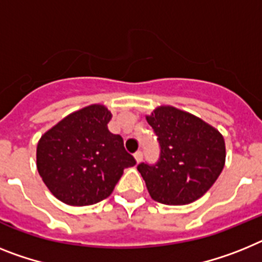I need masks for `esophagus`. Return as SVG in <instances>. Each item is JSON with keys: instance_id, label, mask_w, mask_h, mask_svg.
<instances>
[{"instance_id": "obj_1", "label": "esophagus", "mask_w": 262, "mask_h": 262, "mask_svg": "<svg viewBox=\"0 0 262 262\" xmlns=\"http://www.w3.org/2000/svg\"><path fill=\"white\" fill-rule=\"evenodd\" d=\"M135 158H136V161H137V164H138V162H141L142 161V151L141 150L136 151Z\"/></svg>"}]
</instances>
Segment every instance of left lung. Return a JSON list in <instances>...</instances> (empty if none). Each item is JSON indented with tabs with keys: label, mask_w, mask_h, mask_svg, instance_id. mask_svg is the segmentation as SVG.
Returning <instances> with one entry per match:
<instances>
[{
	"label": "left lung",
	"mask_w": 262,
	"mask_h": 262,
	"mask_svg": "<svg viewBox=\"0 0 262 262\" xmlns=\"http://www.w3.org/2000/svg\"><path fill=\"white\" fill-rule=\"evenodd\" d=\"M160 142L156 165L137 166L148 192L165 205H186L205 194L225 165V141L212 125L174 106L146 116Z\"/></svg>",
	"instance_id": "obj_1"
}]
</instances>
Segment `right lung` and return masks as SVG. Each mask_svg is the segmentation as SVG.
Here are the masks:
<instances>
[{
	"mask_svg": "<svg viewBox=\"0 0 262 262\" xmlns=\"http://www.w3.org/2000/svg\"><path fill=\"white\" fill-rule=\"evenodd\" d=\"M112 113L93 104L73 112L43 133L37 144V170L60 201L93 205L113 192L125 168L136 160L124 140L107 129Z\"/></svg>",
	"mask_w": 262,
	"mask_h": 262,
	"instance_id": "obj_1",
	"label": "right lung"
}]
</instances>
